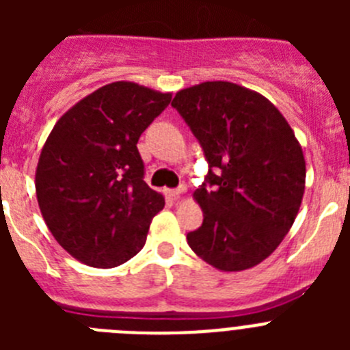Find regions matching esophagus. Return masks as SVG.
I'll return each mask as SVG.
<instances>
[{
    "instance_id": "esophagus-1",
    "label": "esophagus",
    "mask_w": 350,
    "mask_h": 350,
    "mask_svg": "<svg viewBox=\"0 0 350 350\" xmlns=\"http://www.w3.org/2000/svg\"><path fill=\"white\" fill-rule=\"evenodd\" d=\"M185 193V187L184 185H180V187H178V189H172V191H168V194L170 196L173 198V200H178V198L182 196V194Z\"/></svg>"
}]
</instances>
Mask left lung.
<instances>
[{
	"label": "left lung",
	"instance_id": "8db88e82",
	"mask_svg": "<svg viewBox=\"0 0 350 350\" xmlns=\"http://www.w3.org/2000/svg\"><path fill=\"white\" fill-rule=\"evenodd\" d=\"M172 105L208 161V185L193 193L203 224L187 234L198 258L242 271L268 258L291 230L305 193V157L286 117L259 92L226 80L202 82Z\"/></svg>",
	"mask_w": 350,
	"mask_h": 350
}]
</instances>
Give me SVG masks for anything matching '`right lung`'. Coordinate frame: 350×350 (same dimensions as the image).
Wrapping results in <instances>:
<instances>
[{"instance_id":"1","label":"right lung","mask_w":350,"mask_h":350,"mask_svg":"<svg viewBox=\"0 0 350 350\" xmlns=\"http://www.w3.org/2000/svg\"><path fill=\"white\" fill-rule=\"evenodd\" d=\"M170 101L172 92L119 80L52 128L36 165V200L55 242L77 261L116 268L145 245L165 196L145 184L137 144Z\"/></svg>"}]
</instances>
